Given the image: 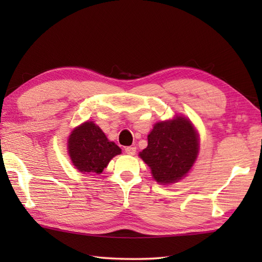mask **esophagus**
Masks as SVG:
<instances>
[{
	"mask_svg": "<svg viewBox=\"0 0 262 262\" xmlns=\"http://www.w3.org/2000/svg\"><path fill=\"white\" fill-rule=\"evenodd\" d=\"M125 153H127L128 155H135L136 147L135 146H127L125 148Z\"/></svg>",
	"mask_w": 262,
	"mask_h": 262,
	"instance_id": "obj_1",
	"label": "esophagus"
}]
</instances>
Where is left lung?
<instances>
[{
  "label": "left lung",
  "mask_w": 262,
  "mask_h": 262,
  "mask_svg": "<svg viewBox=\"0 0 262 262\" xmlns=\"http://www.w3.org/2000/svg\"><path fill=\"white\" fill-rule=\"evenodd\" d=\"M147 147L140 153L154 179L160 183L176 182L191 169L198 155V137L185 118L158 122L147 136Z\"/></svg>",
  "instance_id": "left-lung-1"
}]
</instances>
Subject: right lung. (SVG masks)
Masks as SVG:
<instances>
[{
    "label": "right lung",
    "instance_id": "right-lung-1",
    "mask_svg": "<svg viewBox=\"0 0 262 262\" xmlns=\"http://www.w3.org/2000/svg\"><path fill=\"white\" fill-rule=\"evenodd\" d=\"M69 153L79 171L101 173L109 161L121 153V149L114 142H109L96 124L86 121L72 132Z\"/></svg>",
    "mask_w": 262,
    "mask_h": 262
}]
</instances>
